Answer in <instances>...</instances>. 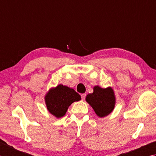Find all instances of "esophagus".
Wrapping results in <instances>:
<instances>
[{"mask_svg": "<svg viewBox=\"0 0 156 156\" xmlns=\"http://www.w3.org/2000/svg\"><path fill=\"white\" fill-rule=\"evenodd\" d=\"M81 99H82V100H84L85 96H86V94H82L81 95Z\"/></svg>", "mask_w": 156, "mask_h": 156, "instance_id": "esophagus-1", "label": "esophagus"}]
</instances>
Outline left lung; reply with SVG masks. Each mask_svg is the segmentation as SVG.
<instances>
[{
  "instance_id": "8db88e82",
  "label": "left lung",
  "mask_w": 156,
  "mask_h": 156,
  "mask_svg": "<svg viewBox=\"0 0 156 156\" xmlns=\"http://www.w3.org/2000/svg\"><path fill=\"white\" fill-rule=\"evenodd\" d=\"M85 100L100 118H104L112 112L116 104V97L111 87H94L93 93L87 94Z\"/></svg>"
}]
</instances>
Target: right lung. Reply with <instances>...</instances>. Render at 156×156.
I'll return each instance as SVG.
<instances>
[{
  "label": "right lung",
  "instance_id": "1",
  "mask_svg": "<svg viewBox=\"0 0 156 156\" xmlns=\"http://www.w3.org/2000/svg\"><path fill=\"white\" fill-rule=\"evenodd\" d=\"M81 99L73 89L62 84L50 88L44 97L48 110L57 119L65 116L70 105Z\"/></svg>",
  "mask_w": 156,
  "mask_h": 156
}]
</instances>
